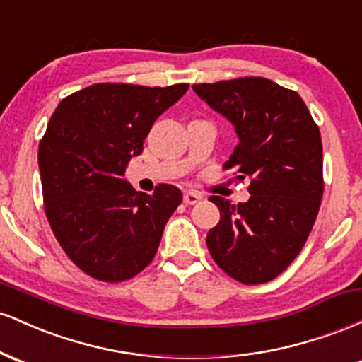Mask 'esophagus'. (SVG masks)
Wrapping results in <instances>:
<instances>
[{
	"label": "esophagus",
	"instance_id": "34e87169",
	"mask_svg": "<svg viewBox=\"0 0 362 362\" xmlns=\"http://www.w3.org/2000/svg\"><path fill=\"white\" fill-rule=\"evenodd\" d=\"M199 201H201V195H199L197 192H194V190H189V192L184 194V202L187 206L197 204Z\"/></svg>",
	"mask_w": 362,
	"mask_h": 362
}]
</instances>
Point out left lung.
Masks as SVG:
<instances>
[{"label":"left lung","instance_id":"obj_1","mask_svg":"<svg viewBox=\"0 0 362 362\" xmlns=\"http://www.w3.org/2000/svg\"><path fill=\"white\" fill-rule=\"evenodd\" d=\"M233 124L238 144L224 168L248 178L247 202L211 195L219 223L207 233L211 257L243 284L272 281L308 238L323 195L320 129L296 91L265 78L192 86Z\"/></svg>","mask_w":362,"mask_h":362}]
</instances>
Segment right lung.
<instances>
[{
  "label": "right lung",
  "mask_w": 362,
  "mask_h": 362,
  "mask_svg": "<svg viewBox=\"0 0 362 362\" xmlns=\"http://www.w3.org/2000/svg\"><path fill=\"white\" fill-rule=\"evenodd\" d=\"M187 90L98 83L62 98L49 120L39 146L45 214L66 255L95 279H131L156 255L182 192L168 184L136 192L124 173Z\"/></svg>",
  "instance_id": "1"
}]
</instances>
